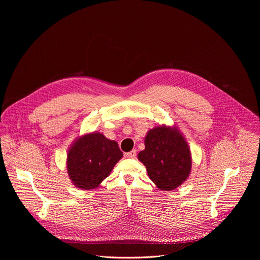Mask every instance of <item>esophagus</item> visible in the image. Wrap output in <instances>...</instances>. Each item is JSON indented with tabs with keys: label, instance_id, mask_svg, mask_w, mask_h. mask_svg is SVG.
I'll use <instances>...</instances> for the list:
<instances>
[{
	"label": "esophagus",
	"instance_id": "1",
	"mask_svg": "<svg viewBox=\"0 0 260 260\" xmlns=\"http://www.w3.org/2000/svg\"><path fill=\"white\" fill-rule=\"evenodd\" d=\"M124 156H125V157H127V158H135V157L137 156V150H136V149H134V150H132L131 152L125 153V154H124Z\"/></svg>",
	"mask_w": 260,
	"mask_h": 260
}]
</instances>
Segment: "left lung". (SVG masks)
Instances as JSON below:
<instances>
[{"instance_id":"left-lung-1","label":"left lung","mask_w":260,"mask_h":260,"mask_svg":"<svg viewBox=\"0 0 260 260\" xmlns=\"http://www.w3.org/2000/svg\"><path fill=\"white\" fill-rule=\"evenodd\" d=\"M138 159L160 190H174L191 173L192 158L188 142L177 125L159 124L147 132L145 149Z\"/></svg>"}]
</instances>
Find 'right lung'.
I'll return each mask as SVG.
<instances>
[{
	"label": "right lung",
	"instance_id": "obj_1",
	"mask_svg": "<svg viewBox=\"0 0 260 260\" xmlns=\"http://www.w3.org/2000/svg\"><path fill=\"white\" fill-rule=\"evenodd\" d=\"M116 141L102 133H86L77 137L67 153V172L75 187L83 190L98 188L122 158Z\"/></svg>",
	"mask_w": 260,
	"mask_h": 260
}]
</instances>
